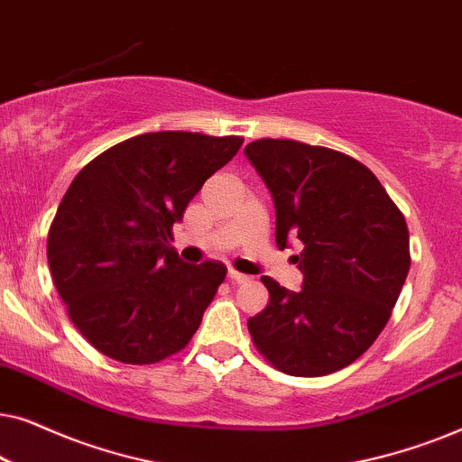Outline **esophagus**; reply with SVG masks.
Listing matches in <instances>:
<instances>
[{"instance_id":"1","label":"esophagus","mask_w":462,"mask_h":462,"mask_svg":"<svg viewBox=\"0 0 462 462\" xmlns=\"http://www.w3.org/2000/svg\"><path fill=\"white\" fill-rule=\"evenodd\" d=\"M226 277H229V280H231V282H236V283H245V282H250V277H248V275L239 273V271H236V269H229V273H226Z\"/></svg>"}]
</instances>
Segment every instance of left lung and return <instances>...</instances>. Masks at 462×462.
Masks as SVG:
<instances>
[{
  "label": "left lung",
  "mask_w": 462,
  "mask_h": 462,
  "mask_svg": "<svg viewBox=\"0 0 462 462\" xmlns=\"http://www.w3.org/2000/svg\"><path fill=\"white\" fill-rule=\"evenodd\" d=\"M275 204V242L300 239L290 292L263 275L269 305L248 319L258 353L290 376L343 370L387 326L410 269L406 218L362 162L328 147L261 138L244 149Z\"/></svg>",
  "instance_id": "8db88e82"
}]
</instances>
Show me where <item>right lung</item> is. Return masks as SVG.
Listing matches in <instances>:
<instances>
[{"mask_svg":"<svg viewBox=\"0 0 462 462\" xmlns=\"http://www.w3.org/2000/svg\"><path fill=\"white\" fill-rule=\"evenodd\" d=\"M242 136L147 132L81 168L48 231V264L81 337L122 364H157L189 345L226 267L182 263L172 225Z\"/></svg>","mask_w":462,"mask_h":462,"instance_id":"obj_1","label":"right lung"}]
</instances>
